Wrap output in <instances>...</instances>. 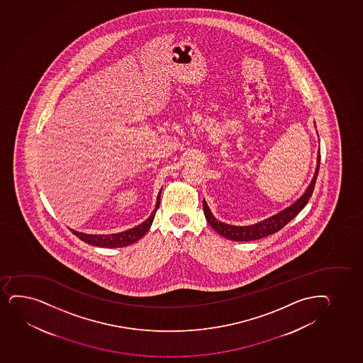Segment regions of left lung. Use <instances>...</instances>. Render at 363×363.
Here are the masks:
<instances>
[{"instance_id": "obj_1", "label": "left lung", "mask_w": 363, "mask_h": 363, "mask_svg": "<svg viewBox=\"0 0 363 363\" xmlns=\"http://www.w3.org/2000/svg\"><path fill=\"white\" fill-rule=\"evenodd\" d=\"M320 159H321V154H320V150H318V152H317L316 169H315V173H313V180H311V183L308 184V186L305 190L304 194L299 199H296V201H294L291 206H288V207L282 209V211H279V213H276L274 216H271V217L267 218L264 220L258 221L255 224H252V225H230V224L218 220L217 218L214 217L213 213L211 212L207 202L203 200L204 217L208 221L209 225L212 226L213 229H214V231H217L223 238L231 240V241H255V240H260V238H267L269 235L277 233L284 225H287L288 223L292 220L293 218H296L298 216V213L304 208L308 200H310V197L313 195L315 184H316L318 169H320Z\"/></svg>"}]
</instances>
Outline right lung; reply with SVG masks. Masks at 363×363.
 <instances>
[{
  "label": "right lung",
  "instance_id": "1",
  "mask_svg": "<svg viewBox=\"0 0 363 363\" xmlns=\"http://www.w3.org/2000/svg\"><path fill=\"white\" fill-rule=\"evenodd\" d=\"M161 192H162V189L160 190L159 195H157V201H156L154 211L151 213L150 217L147 218L145 221H143L142 224L134 226L132 229L125 230V231H121V233H108V235H92V233H79V231H76L74 229H70V231L75 236H77L81 241L86 242L88 245H92V246L104 247V248H118V247L130 246L134 242L139 241L150 229L156 211L160 207Z\"/></svg>",
  "mask_w": 363,
  "mask_h": 363
}]
</instances>
